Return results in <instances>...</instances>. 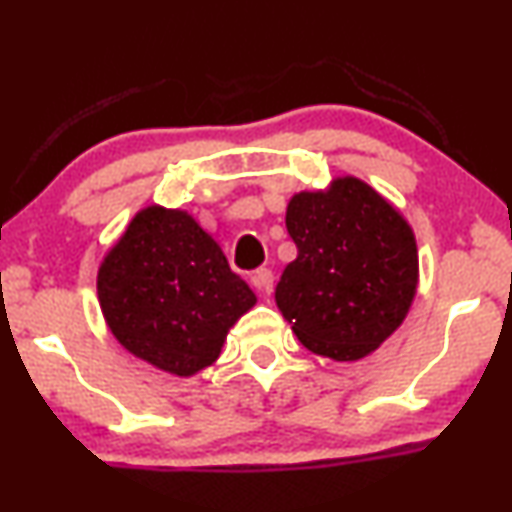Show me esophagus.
<instances>
[{"label": "esophagus", "instance_id": "34e87169", "mask_svg": "<svg viewBox=\"0 0 512 512\" xmlns=\"http://www.w3.org/2000/svg\"><path fill=\"white\" fill-rule=\"evenodd\" d=\"M252 286L257 288V291H260L264 298H269V293H272V288H274V274L269 272V269H257L255 274H252Z\"/></svg>", "mask_w": 512, "mask_h": 512}]
</instances>
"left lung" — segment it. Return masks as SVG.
<instances>
[{"label":"left lung","mask_w":512,"mask_h":512,"mask_svg":"<svg viewBox=\"0 0 512 512\" xmlns=\"http://www.w3.org/2000/svg\"><path fill=\"white\" fill-rule=\"evenodd\" d=\"M286 229L298 257L283 269L276 305L315 355L362 360L408 317L420 260L403 214L355 176L295 193Z\"/></svg>","instance_id":"obj_1"}]
</instances>
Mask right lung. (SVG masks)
<instances>
[{"mask_svg":"<svg viewBox=\"0 0 512 512\" xmlns=\"http://www.w3.org/2000/svg\"><path fill=\"white\" fill-rule=\"evenodd\" d=\"M97 298L116 341L176 377L212 365L257 303L217 240L188 212L159 205L140 209L104 255Z\"/></svg>","mask_w":512,"mask_h":512,"instance_id":"right-lung-1","label":"right lung"}]
</instances>
